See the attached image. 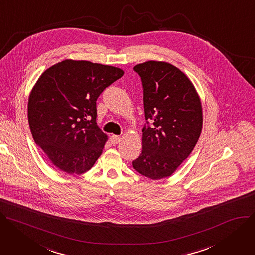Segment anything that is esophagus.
I'll use <instances>...</instances> for the list:
<instances>
[{
	"label": "esophagus",
	"instance_id": "34e87169",
	"mask_svg": "<svg viewBox=\"0 0 255 255\" xmlns=\"http://www.w3.org/2000/svg\"><path fill=\"white\" fill-rule=\"evenodd\" d=\"M121 136H119V135H111L110 136V140H111V143L113 144V145H117V144H119L120 142H121Z\"/></svg>",
	"mask_w": 255,
	"mask_h": 255
}]
</instances>
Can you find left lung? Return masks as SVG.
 <instances>
[{
	"label": "left lung",
	"mask_w": 255,
	"mask_h": 255,
	"mask_svg": "<svg viewBox=\"0 0 255 255\" xmlns=\"http://www.w3.org/2000/svg\"><path fill=\"white\" fill-rule=\"evenodd\" d=\"M133 70L143 84L147 125L142 154L132 166L158 180L172 175L195 147L203 128L202 103L191 81L171 64L149 61Z\"/></svg>",
	"instance_id": "left-lung-1"
}]
</instances>
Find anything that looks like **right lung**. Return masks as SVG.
<instances>
[{
    "label": "right lung",
    "mask_w": 255,
    "mask_h": 255,
    "mask_svg": "<svg viewBox=\"0 0 255 255\" xmlns=\"http://www.w3.org/2000/svg\"><path fill=\"white\" fill-rule=\"evenodd\" d=\"M124 75L120 68L65 60L42 73L28 99L34 142L69 174H82L102 154L107 135L96 123V100Z\"/></svg>",
    "instance_id": "obj_1"
}]
</instances>
